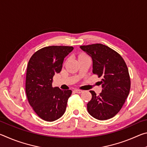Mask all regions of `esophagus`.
Returning <instances> with one entry per match:
<instances>
[{"label": "esophagus", "mask_w": 147, "mask_h": 147, "mask_svg": "<svg viewBox=\"0 0 147 147\" xmlns=\"http://www.w3.org/2000/svg\"><path fill=\"white\" fill-rule=\"evenodd\" d=\"M74 92H75V93H82L83 92V91H82V90H79V89H74Z\"/></svg>", "instance_id": "1"}]
</instances>
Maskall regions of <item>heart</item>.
<instances>
[{
  "instance_id": "1",
  "label": "heart",
  "mask_w": 147,
  "mask_h": 147,
  "mask_svg": "<svg viewBox=\"0 0 147 147\" xmlns=\"http://www.w3.org/2000/svg\"><path fill=\"white\" fill-rule=\"evenodd\" d=\"M84 57H88V56L85 55V54H80V55L78 57V59L81 58H84Z\"/></svg>"
}]
</instances>
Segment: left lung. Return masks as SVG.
Wrapping results in <instances>:
<instances>
[{"label":"left lung","instance_id":"left-lung-1","mask_svg":"<svg viewBox=\"0 0 147 147\" xmlns=\"http://www.w3.org/2000/svg\"><path fill=\"white\" fill-rule=\"evenodd\" d=\"M93 59V73L102 80L99 95L94 91L87 104L90 115L98 120L113 117L123 107L130 89V78L125 61L119 53L100 43L80 46Z\"/></svg>","mask_w":147,"mask_h":147}]
</instances>
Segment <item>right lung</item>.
Returning <instances> with one entry per match:
<instances>
[{
  "label": "right lung",
  "instance_id": "right-lung-1",
  "mask_svg": "<svg viewBox=\"0 0 147 147\" xmlns=\"http://www.w3.org/2000/svg\"><path fill=\"white\" fill-rule=\"evenodd\" d=\"M73 47L49 46L38 50L27 66L25 90L30 105L44 121H56L63 115L72 91L53 88V76L62 69Z\"/></svg>",
  "mask_w": 147,
  "mask_h": 147
}]
</instances>
